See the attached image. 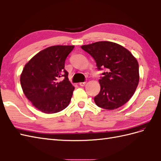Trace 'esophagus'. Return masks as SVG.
<instances>
[{"mask_svg": "<svg viewBox=\"0 0 161 161\" xmlns=\"http://www.w3.org/2000/svg\"><path fill=\"white\" fill-rule=\"evenodd\" d=\"M86 81H84V82H80V85L81 86H85V85H86Z\"/></svg>", "mask_w": 161, "mask_h": 161, "instance_id": "esophagus-1", "label": "esophagus"}]
</instances>
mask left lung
Returning a JSON list of instances; mask_svg holds the SVG:
<instances>
[{
  "label": "left lung",
  "instance_id": "left-lung-1",
  "mask_svg": "<svg viewBox=\"0 0 161 161\" xmlns=\"http://www.w3.org/2000/svg\"><path fill=\"white\" fill-rule=\"evenodd\" d=\"M93 57L98 70L107 72L99 80L100 91L94 101L99 107L114 110L126 104L134 94L139 82L137 59L127 49L111 42H98L81 46Z\"/></svg>",
  "mask_w": 161,
  "mask_h": 161
}]
</instances>
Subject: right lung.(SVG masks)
Segmentation results:
<instances>
[{"label":"right lung","instance_id":"1","mask_svg":"<svg viewBox=\"0 0 161 161\" xmlns=\"http://www.w3.org/2000/svg\"><path fill=\"white\" fill-rule=\"evenodd\" d=\"M74 46H53L35 54L20 74L23 93L38 110L55 114L70 104L75 87L64 69L65 61ZM63 76L64 80H57Z\"/></svg>","mask_w":161,"mask_h":161}]
</instances>
